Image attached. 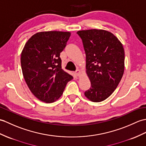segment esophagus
Listing matches in <instances>:
<instances>
[{"label":"esophagus","instance_id":"esophagus-1","mask_svg":"<svg viewBox=\"0 0 146 146\" xmlns=\"http://www.w3.org/2000/svg\"><path fill=\"white\" fill-rule=\"evenodd\" d=\"M75 73H76V76H81V70H77L76 72H75Z\"/></svg>","mask_w":146,"mask_h":146}]
</instances>
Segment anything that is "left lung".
I'll return each mask as SVG.
<instances>
[{
	"mask_svg": "<svg viewBox=\"0 0 146 146\" xmlns=\"http://www.w3.org/2000/svg\"><path fill=\"white\" fill-rule=\"evenodd\" d=\"M86 53V73L91 82L84 92L93 102H101L116 89L124 70L123 44L113 33L104 30H80Z\"/></svg>",
	"mask_w": 146,
	"mask_h": 146,
	"instance_id": "obj_1",
	"label": "left lung"
}]
</instances>
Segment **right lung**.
Returning <instances> with one entry per match:
<instances>
[{
	"instance_id": "obj_1",
	"label": "right lung",
	"mask_w": 146,
	"mask_h": 146,
	"mask_svg": "<svg viewBox=\"0 0 146 146\" xmlns=\"http://www.w3.org/2000/svg\"><path fill=\"white\" fill-rule=\"evenodd\" d=\"M70 35V32H38L22 50L20 62L25 81L33 95L43 102L58 100L67 83L73 78L62 69L60 57Z\"/></svg>"
}]
</instances>
